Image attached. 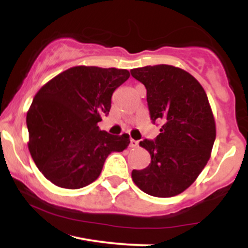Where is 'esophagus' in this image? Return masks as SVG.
Returning <instances> with one entry per match:
<instances>
[{"label": "esophagus", "mask_w": 248, "mask_h": 248, "mask_svg": "<svg viewBox=\"0 0 248 248\" xmlns=\"http://www.w3.org/2000/svg\"><path fill=\"white\" fill-rule=\"evenodd\" d=\"M129 147L130 148H136V147H139V141H136V140H130V143H129Z\"/></svg>", "instance_id": "1"}]
</instances>
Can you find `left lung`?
I'll return each instance as SVG.
<instances>
[{"instance_id":"obj_1","label":"left lung","mask_w":248,"mask_h":248,"mask_svg":"<svg viewBox=\"0 0 248 248\" xmlns=\"http://www.w3.org/2000/svg\"><path fill=\"white\" fill-rule=\"evenodd\" d=\"M146 86L152 121L162 122L155 140L140 146L150 154L149 166L133 170L132 178L154 197H172L186 190L206 166L216 140V124L202 85L171 65L130 71Z\"/></svg>"}]
</instances>
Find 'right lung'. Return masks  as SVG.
Masks as SVG:
<instances>
[{
  "instance_id": "1",
  "label": "right lung",
  "mask_w": 248,
  "mask_h": 248,
  "mask_svg": "<svg viewBox=\"0 0 248 248\" xmlns=\"http://www.w3.org/2000/svg\"><path fill=\"white\" fill-rule=\"evenodd\" d=\"M129 76L115 67L75 66L37 92L27 114L29 150L39 171L55 186H88L110 153L128 147V134L110 135L98 122L108 115L113 92Z\"/></svg>"
}]
</instances>
